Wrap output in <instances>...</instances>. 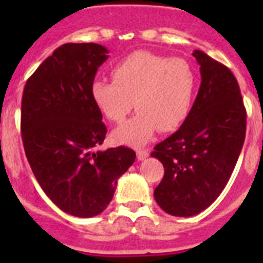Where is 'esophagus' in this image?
Wrapping results in <instances>:
<instances>
[{"mask_svg":"<svg viewBox=\"0 0 263 263\" xmlns=\"http://www.w3.org/2000/svg\"><path fill=\"white\" fill-rule=\"evenodd\" d=\"M136 157H138V160L142 161L144 158H147L148 157V152L147 150H144V148H139V150H136Z\"/></svg>","mask_w":263,"mask_h":263,"instance_id":"esophagus-1","label":"esophagus"}]
</instances>
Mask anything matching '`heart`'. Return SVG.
Returning a JSON list of instances; mask_svg holds the SVG:
<instances>
[{
    "instance_id": "obj_1",
    "label": "heart",
    "mask_w": 263,
    "mask_h": 263,
    "mask_svg": "<svg viewBox=\"0 0 263 263\" xmlns=\"http://www.w3.org/2000/svg\"><path fill=\"white\" fill-rule=\"evenodd\" d=\"M111 79L94 80L91 98L101 115L121 124L132 110L138 115L113 132L117 143L140 146L152 139L157 128L172 132L191 113L198 76L191 64L147 50L134 51L111 68Z\"/></svg>"
}]
</instances>
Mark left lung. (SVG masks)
<instances>
[{
    "instance_id": "obj_1",
    "label": "left lung",
    "mask_w": 263,
    "mask_h": 263,
    "mask_svg": "<svg viewBox=\"0 0 263 263\" xmlns=\"http://www.w3.org/2000/svg\"><path fill=\"white\" fill-rule=\"evenodd\" d=\"M199 91L188 119L154 147L165 169L154 190L160 208L176 217L195 216L218 198L232 175L246 138V107L236 78L206 53Z\"/></svg>"
}]
</instances>
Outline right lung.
<instances>
[{
    "label": "right lung",
    "mask_w": 263,
    "mask_h": 263,
    "mask_svg": "<svg viewBox=\"0 0 263 263\" xmlns=\"http://www.w3.org/2000/svg\"><path fill=\"white\" fill-rule=\"evenodd\" d=\"M107 53L97 43H65L23 91L22 139L35 179L63 212L83 218L107 208L136 157L124 146L92 152L103 143L106 125L90 88Z\"/></svg>",
    "instance_id": "add662e5"
}]
</instances>
